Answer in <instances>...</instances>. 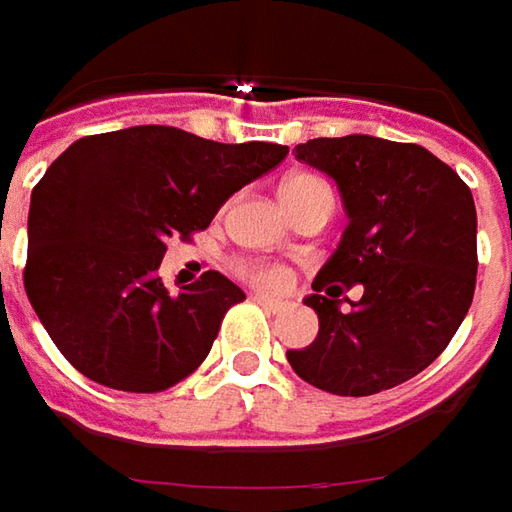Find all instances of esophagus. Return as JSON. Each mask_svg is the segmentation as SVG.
Wrapping results in <instances>:
<instances>
[{
  "mask_svg": "<svg viewBox=\"0 0 512 512\" xmlns=\"http://www.w3.org/2000/svg\"><path fill=\"white\" fill-rule=\"evenodd\" d=\"M252 300H255L257 306H263L266 311H274V314L286 309V303H283V300H274V297H269V294H255Z\"/></svg>",
  "mask_w": 512,
  "mask_h": 512,
  "instance_id": "esophagus-1",
  "label": "esophagus"
}]
</instances>
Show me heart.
Masks as SVG:
<instances>
[{"instance_id": "obj_1", "label": "heart", "mask_w": 512, "mask_h": 512, "mask_svg": "<svg viewBox=\"0 0 512 512\" xmlns=\"http://www.w3.org/2000/svg\"><path fill=\"white\" fill-rule=\"evenodd\" d=\"M323 181L311 178V175H291L289 181L283 184V195H291V192H303V189H311V186H320ZM249 277L263 283V286H280L283 283V272L274 269V266H252L249 269Z\"/></svg>"}]
</instances>
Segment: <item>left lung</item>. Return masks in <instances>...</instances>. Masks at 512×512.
Here are the masks:
<instances>
[{"label":"left lung","instance_id":"8db88e82","mask_svg":"<svg viewBox=\"0 0 512 512\" xmlns=\"http://www.w3.org/2000/svg\"><path fill=\"white\" fill-rule=\"evenodd\" d=\"M294 152L337 184L348 226L306 297L320 320L317 340L286 357L328 394L388 391L445 351L473 303V195L419 144L343 135ZM351 285L363 289L360 301L344 297Z\"/></svg>","mask_w":512,"mask_h":512}]
</instances>
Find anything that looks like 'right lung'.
<instances>
[{
    "mask_svg": "<svg viewBox=\"0 0 512 512\" xmlns=\"http://www.w3.org/2000/svg\"><path fill=\"white\" fill-rule=\"evenodd\" d=\"M286 155L161 124L73 141L33 186L25 266L27 300L67 362L133 394L189 377L246 294L221 272L169 291L158 274L167 240L206 229Z\"/></svg>",
    "mask_w": 512,
    "mask_h": 512,
    "instance_id": "obj_1",
    "label": "right lung"
}]
</instances>
